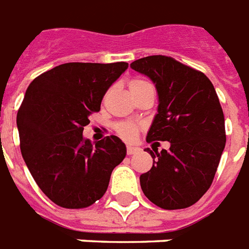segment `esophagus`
Masks as SVG:
<instances>
[{"label":"esophagus","instance_id":"esophagus-1","mask_svg":"<svg viewBox=\"0 0 249 249\" xmlns=\"http://www.w3.org/2000/svg\"><path fill=\"white\" fill-rule=\"evenodd\" d=\"M137 152H139L138 147H133V145H128V147H126V153H128L129 156H130V155H134V153Z\"/></svg>","mask_w":249,"mask_h":249}]
</instances>
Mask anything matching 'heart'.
I'll return each mask as SVG.
<instances>
[{
  "mask_svg": "<svg viewBox=\"0 0 249 249\" xmlns=\"http://www.w3.org/2000/svg\"><path fill=\"white\" fill-rule=\"evenodd\" d=\"M145 84H148V83L145 82V80H142V79H133L129 83V88H130V90H134L141 88V87L145 86ZM115 129H116L118 134L120 135L121 138L130 141V139H133L137 135L139 126L137 124H134V123H130V121H123V123L116 124Z\"/></svg>",
  "mask_w": 249,
  "mask_h": 249,
  "instance_id": "obj_1",
  "label": "heart"
}]
</instances>
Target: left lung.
I'll list each match as a JSON object with an SVG mask.
<instances>
[{
  "label": "left lung",
  "instance_id": "left-lung-1",
  "mask_svg": "<svg viewBox=\"0 0 249 249\" xmlns=\"http://www.w3.org/2000/svg\"><path fill=\"white\" fill-rule=\"evenodd\" d=\"M159 93V108L147 142H170V149L145 148L151 170L139 180L144 196L163 210L187 209L211 187L225 148V119L213 84L202 71L162 54L131 62Z\"/></svg>",
  "mask_w": 249,
  "mask_h": 249
}]
</instances>
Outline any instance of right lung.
Instances as JSON below:
<instances>
[{
    "label": "right lung",
    "mask_w": 249,
    "mask_h": 249,
    "mask_svg": "<svg viewBox=\"0 0 249 249\" xmlns=\"http://www.w3.org/2000/svg\"><path fill=\"white\" fill-rule=\"evenodd\" d=\"M126 69L128 62H68L26 89L16 116L21 155L40 191L60 207L86 209L98 201L125 159L126 147L116 135L93 145L83 130Z\"/></svg>",
    "instance_id": "add662e5"
}]
</instances>
